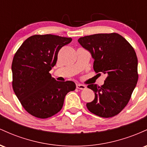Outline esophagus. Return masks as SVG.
<instances>
[{"label":"esophagus","instance_id":"1","mask_svg":"<svg viewBox=\"0 0 147 147\" xmlns=\"http://www.w3.org/2000/svg\"><path fill=\"white\" fill-rule=\"evenodd\" d=\"M77 88L80 89V90H84V89L86 88V86L85 85H83V84H77Z\"/></svg>","mask_w":147,"mask_h":147}]
</instances>
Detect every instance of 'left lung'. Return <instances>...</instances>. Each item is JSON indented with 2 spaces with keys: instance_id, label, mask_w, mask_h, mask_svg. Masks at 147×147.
<instances>
[{
  "instance_id": "1",
  "label": "left lung",
  "mask_w": 147,
  "mask_h": 147,
  "mask_svg": "<svg viewBox=\"0 0 147 147\" xmlns=\"http://www.w3.org/2000/svg\"><path fill=\"white\" fill-rule=\"evenodd\" d=\"M79 44L90 53L95 72L107 75L104 84L88 86L95 92V99L87 103L92 113L111 117L127 105L137 84L138 58L134 49L117 33L96 34L81 37Z\"/></svg>"
}]
</instances>
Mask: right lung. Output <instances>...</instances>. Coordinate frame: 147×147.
Instances as JSON below:
<instances>
[{
    "label": "right lung",
    "instance_id": "1",
    "mask_svg": "<svg viewBox=\"0 0 147 147\" xmlns=\"http://www.w3.org/2000/svg\"><path fill=\"white\" fill-rule=\"evenodd\" d=\"M71 41V38L57 35H34L15 54L11 64L12 87L32 115L42 119L52 117L62 109L67 93L75 90L73 82H58L49 73L57 63L60 49Z\"/></svg>",
    "mask_w": 147,
    "mask_h": 147
}]
</instances>
